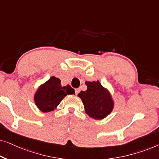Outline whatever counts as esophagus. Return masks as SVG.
Returning a JSON list of instances; mask_svg holds the SVG:
<instances>
[{
    "label": "esophagus",
    "instance_id": "34e87169",
    "mask_svg": "<svg viewBox=\"0 0 159 159\" xmlns=\"http://www.w3.org/2000/svg\"><path fill=\"white\" fill-rule=\"evenodd\" d=\"M80 90L79 88H77V89H75V94L76 95H77L78 93H80Z\"/></svg>",
    "mask_w": 159,
    "mask_h": 159
}]
</instances>
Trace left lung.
Segmentation results:
<instances>
[{
    "mask_svg": "<svg viewBox=\"0 0 159 159\" xmlns=\"http://www.w3.org/2000/svg\"><path fill=\"white\" fill-rule=\"evenodd\" d=\"M87 90L81 91L78 96L82 99L84 110L89 116L102 119L111 114L114 103L109 91L103 88L100 82H86Z\"/></svg>",
    "mask_w": 159,
    "mask_h": 159,
    "instance_id": "obj_1",
    "label": "left lung"
}]
</instances>
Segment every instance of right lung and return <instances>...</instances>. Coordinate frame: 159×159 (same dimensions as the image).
Returning a JSON list of instances; mask_svg holds the SVG:
<instances>
[{
  "instance_id": "add662e5",
  "label": "right lung",
  "mask_w": 159,
  "mask_h": 159,
  "mask_svg": "<svg viewBox=\"0 0 159 159\" xmlns=\"http://www.w3.org/2000/svg\"><path fill=\"white\" fill-rule=\"evenodd\" d=\"M71 94H75V90L70 85L62 87L61 80L53 76L39 87L34 101L41 111L50 112L56 108L65 96Z\"/></svg>"
}]
</instances>
